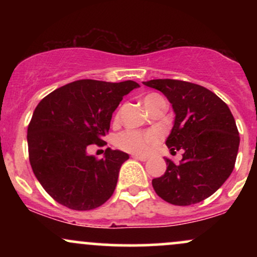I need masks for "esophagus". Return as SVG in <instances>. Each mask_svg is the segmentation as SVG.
I'll return each instance as SVG.
<instances>
[{
	"label": "esophagus",
	"instance_id": "esophagus-1",
	"mask_svg": "<svg viewBox=\"0 0 257 257\" xmlns=\"http://www.w3.org/2000/svg\"><path fill=\"white\" fill-rule=\"evenodd\" d=\"M132 157L134 159H138V161H141V162H145V161H147V159H149L146 157V156H139V155H133Z\"/></svg>",
	"mask_w": 257,
	"mask_h": 257
}]
</instances>
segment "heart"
I'll return each mask as SVG.
<instances>
[{"instance_id":"b5f03b06","label":"heart","mask_w":257,"mask_h":257,"mask_svg":"<svg viewBox=\"0 0 257 257\" xmlns=\"http://www.w3.org/2000/svg\"><path fill=\"white\" fill-rule=\"evenodd\" d=\"M156 94H149L144 98V105L147 108L152 100L156 98ZM158 141V135L153 132L141 133L138 131H125L117 137L116 144L117 146L120 147L124 151L138 153V155H143L149 151V149L152 145H155Z\"/></svg>"}]
</instances>
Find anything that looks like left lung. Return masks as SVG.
I'll return each mask as SVG.
<instances>
[{
	"label": "left lung",
	"instance_id": "left-lung-1",
	"mask_svg": "<svg viewBox=\"0 0 257 257\" xmlns=\"http://www.w3.org/2000/svg\"><path fill=\"white\" fill-rule=\"evenodd\" d=\"M164 94L175 113L166 145L184 151L180 164L167 159V170L153 179L156 193L174 205H191L216 192L231 175L239 133L231 110L216 94L178 79L143 82Z\"/></svg>",
	"mask_w": 257,
	"mask_h": 257
}]
</instances>
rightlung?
Wrapping results in <instances>:
<instances>
[{
  "mask_svg": "<svg viewBox=\"0 0 257 257\" xmlns=\"http://www.w3.org/2000/svg\"><path fill=\"white\" fill-rule=\"evenodd\" d=\"M139 87L134 81L79 79L52 91L35 108L28 128L30 164L58 203L90 210L112 196L129 155L108 147L96 159L87 150L90 144L102 145L112 113L123 96Z\"/></svg>",
  "mask_w": 257,
  "mask_h": 257,
  "instance_id": "right-lung-1",
  "label": "right lung"
}]
</instances>
